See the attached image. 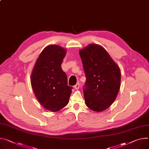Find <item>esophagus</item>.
<instances>
[{
  "instance_id": "34e87169",
  "label": "esophagus",
  "mask_w": 149,
  "mask_h": 149,
  "mask_svg": "<svg viewBox=\"0 0 149 149\" xmlns=\"http://www.w3.org/2000/svg\"><path fill=\"white\" fill-rule=\"evenodd\" d=\"M76 90H78L79 88V83H77V84H75L74 87Z\"/></svg>"
}]
</instances>
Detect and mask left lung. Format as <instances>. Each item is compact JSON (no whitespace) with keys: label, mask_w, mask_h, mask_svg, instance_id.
I'll use <instances>...</instances> for the list:
<instances>
[{"label":"left lung","mask_w":149,"mask_h":149,"mask_svg":"<svg viewBox=\"0 0 149 149\" xmlns=\"http://www.w3.org/2000/svg\"><path fill=\"white\" fill-rule=\"evenodd\" d=\"M86 81L83 89L86 106L103 112L115 100L120 87V70L102 46L90 44L79 51Z\"/></svg>","instance_id":"obj_1"}]
</instances>
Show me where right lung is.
Returning <instances> with one entry per match:
<instances>
[{"label": "right lung", "mask_w": 149, "mask_h": 149, "mask_svg": "<svg viewBox=\"0 0 149 149\" xmlns=\"http://www.w3.org/2000/svg\"><path fill=\"white\" fill-rule=\"evenodd\" d=\"M66 50L55 45L46 46L37 58L32 74L31 84L38 102L51 112H57L69 102L72 87L68 85L66 74L61 64Z\"/></svg>", "instance_id": "right-lung-1"}]
</instances>
